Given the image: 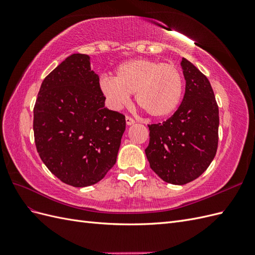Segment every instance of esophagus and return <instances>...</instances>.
<instances>
[{
	"mask_svg": "<svg viewBox=\"0 0 255 255\" xmlns=\"http://www.w3.org/2000/svg\"><path fill=\"white\" fill-rule=\"evenodd\" d=\"M126 122H127L128 126H132V125H134V123H135V120L133 118H130L129 116H127V117H126Z\"/></svg>",
	"mask_w": 255,
	"mask_h": 255,
	"instance_id": "esophagus-1",
	"label": "esophagus"
}]
</instances>
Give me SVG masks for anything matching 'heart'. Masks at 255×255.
Segmentation results:
<instances>
[{
	"mask_svg": "<svg viewBox=\"0 0 255 255\" xmlns=\"http://www.w3.org/2000/svg\"><path fill=\"white\" fill-rule=\"evenodd\" d=\"M100 89L114 110H120L135 94L139 107L153 118L171 116L183 96L182 74L174 64L133 59L116 69L115 78L102 76Z\"/></svg>",
	"mask_w": 255,
	"mask_h": 255,
	"instance_id": "b5f03b06",
	"label": "heart"
}]
</instances>
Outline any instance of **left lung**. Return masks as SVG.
Segmentation results:
<instances>
[{
    "label": "left lung",
    "mask_w": 255,
    "mask_h": 255,
    "mask_svg": "<svg viewBox=\"0 0 255 255\" xmlns=\"http://www.w3.org/2000/svg\"><path fill=\"white\" fill-rule=\"evenodd\" d=\"M181 67L186 81L183 101L170 118L148 126L150 142L144 150L152 170L174 185L201 175L218 146L219 110L211 83L186 58Z\"/></svg>",
    "instance_id": "8db88e82"
}]
</instances>
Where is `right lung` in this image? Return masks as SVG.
Listing matches in <instances>:
<instances>
[{
	"label": "right lung",
	"instance_id": "right-lung-1",
	"mask_svg": "<svg viewBox=\"0 0 255 255\" xmlns=\"http://www.w3.org/2000/svg\"><path fill=\"white\" fill-rule=\"evenodd\" d=\"M39 156L56 177L74 187L101 181L114 167L126 117L107 110L99 75L86 54H72L41 84L34 107Z\"/></svg>",
	"mask_w": 255,
	"mask_h": 255
}]
</instances>
